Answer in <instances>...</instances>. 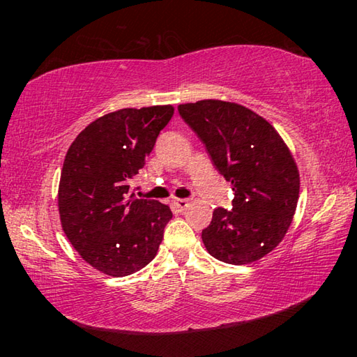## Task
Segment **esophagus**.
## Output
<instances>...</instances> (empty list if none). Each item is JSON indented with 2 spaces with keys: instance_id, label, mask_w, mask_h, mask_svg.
<instances>
[{
  "instance_id": "1",
  "label": "esophagus",
  "mask_w": 357,
  "mask_h": 357,
  "mask_svg": "<svg viewBox=\"0 0 357 357\" xmlns=\"http://www.w3.org/2000/svg\"><path fill=\"white\" fill-rule=\"evenodd\" d=\"M172 204L176 209L179 211H184L187 206H189V200H185V198H173Z\"/></svg>"
}]
</instances>
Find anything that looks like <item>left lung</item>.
Listing matches in <instances>:
<instances>
[{"label":"left lung","mask_w":357,"mask_h":357,"mask_svg":"<svg viewBox=\"0 0 357 357\" xmlns=\"http://www.w3.org/2000/svg\"><path fill=\"white\" fill-rule=\"evenodd\" d=\"M231 183L233 209L217 208L203 244L214 258L249 264L275 249L291 225L299 198V172L273 126L234 102L198 100L178 107Z\"/></svg>","instance_id":"obj_1"}]
</instances>
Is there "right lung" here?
<instances>
[{
  "instance_id": "right-lung-1",
  "label": "right lung",
  "mask_w": 357,
  "mask_h": 357,
  "mask_svg": "<svg viewBox=\"0 0 357 357\" xmlns=\"http://www.w3.org/2000/svg\"><path fill=\"white\" fill-rule=\"evenodd\" d=\"M173 112L154 105L104 114L66 154L58 189L63 229L84 261L107 275H130L153 261L173 217L167 204L137 198L129 185Z\"/></svg>"
}]
</instances>
